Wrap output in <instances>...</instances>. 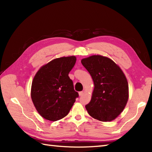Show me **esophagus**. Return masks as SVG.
Listing matches in <instances>:
<instances>
[{"mask_svg":"<svg viewBox=\"0 0 152 152\" xmlns=\"http://www.w3.org/2000/svg\"><path fill=\"white\" fill-rule=\"evenodd\" d=\"M83 93H84V91H80V92H79V95L80 96H82L83 95Z\"/></svg>","mask_w":152,"mask_h":152,"instance_id":"esophagus-1","label":"esophagus"}]
</instances>
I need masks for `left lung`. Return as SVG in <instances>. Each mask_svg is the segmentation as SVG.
Masks as SVG:
<instances>
[{
    "label": "left lung",
    "instance_id": "8db88e82",
    "mask_svg": "<svg viewBox=\"0 0 152 152\" xmlns=\"http://www.w3.org/2000/svg\"><path fill=\"white\" fill-rule=\"evenodd\" d=\"M81 63L94 83L91 101L86 106L92 118L101 121L114 120L124 110L129 99L127 80L111 59L94 55Z\"/></svg>",
    "mask_w": 152,
    "mask_h": 152
}]
</instances>
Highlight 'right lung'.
<instances>
[{
  "label": "right lung",
  "instance_id": "right-lung-1",
  "mask_svg": "<svg viewBox=\"0 0 152 152\" xmlns=\"http://www.w3.org/2000/svg\"><path fill=\"white\" fill-rule=\"evenodd\" d=\"M76 61L74 56L56 58L35 74L31 99L38 114L47 120L56 121L65 117L78 96L69 76Z\"/></svg>",
  "mask_w": 152,
  "mask_h": 152
}]
</instances>
